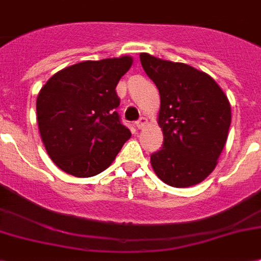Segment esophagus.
Instances as JSON below:
<instances>
[{
	"label": "esophagus",
	"mask_w": 261,
	"mask_h": 261,
	"mask_svg": "<svg viewBox=\"0 0 261 261\" xmlns=\"http://www.w3.org/2000/svg\"><path fill=\"white\" fill-rule=\"evenodd\" d=\"M146 126H148V119L146 117H141L138 122H137V127H138L139 130H142Z\"/></svg>",
	"instance_id": "34e87169"
}]
</instances>
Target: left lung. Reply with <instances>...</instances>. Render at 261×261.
<instances>
[{
    "label": "left lung",
    "mask_w": 261,
    "mask_h": 261,
    "mask_svg": "<svg viewBox=\"0 0 261 261\" xmlns=\"http://www.w3.org/2000/svg\"><path fill=\"white\" fill-rule=\"evenodd\" d=\"M159 89L157 123L163 148L150 156L154 174L172 188L200 184L215 170L231 123L227 95L214 77L192 65L139 55Z\"/></svg>",
    "instance_id": "obj_1"
}]
</instances>
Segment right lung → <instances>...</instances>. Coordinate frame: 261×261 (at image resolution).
Instances as JSON below:
<instances>
[{"instance_id": "obj_1", "label": "right lung", "mask_w": 261, "mask_h": 261, "mask_svg": "<svg viewBox=\"0 0 261 261\" xmlns=\"http://www.w3.org/2000/svg\"><path fill=\"white\" fill-rule=\"evenodd\" d=\"M133 65L131 56L65 67L37 98L39 134L60 170L89 178L107 170L131 137L120 123L117 82Z\"/></svg>"}]
</instances>
